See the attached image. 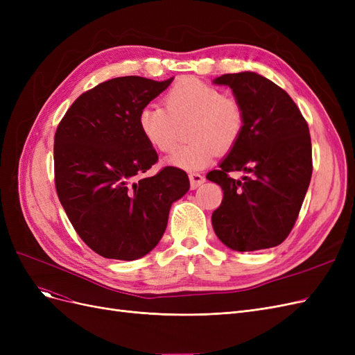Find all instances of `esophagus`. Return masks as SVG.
<instances>
[{"instance_id": "34e87169", "label": "esophagus", "mask_w": 355, "mask_h": 355, "mask_svg": "<svg viewBox=\"0 0 355 355\" xmlns=\"http://www.w3.org/2000/svg\"><path fill=\"white\" fill-rule=\"evenodd\" d=\"M189 182H191V189H196L206 182V178L194 171V173H189Z\"/></svg>"}]
</instances>
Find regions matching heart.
I'll use <instances>...</instances> for the list:
<instances>
[{"mask_svg":"<svg viewBox=\"0 0 355 355\" xmlns=\"http://www.w3.org/2000/svg\"><path fill=\"white\" fill-rule=\"evenodd\" d=\"M164 106L146 105L139 112L137 124L145 141L159 153L173 151L178 144L179 124L191 120L188 137L167 158V163L182 170H200L220 151H230L244 130V110L232 96L198 78H180L164 94Z\"/></svg>","mask_w":355,"mask_h":355,"instance_id":"1","label":"heart"}]
</instances>
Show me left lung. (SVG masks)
<instances>
[{
    "label": "left lung",
    "mask_w": 355,
    "mask_h": 355,
    "mask_svg": "<svg viewBox=\"0 0 355 355\" xmlns=\"http://www.w3.org/2000/svg\"><path fill=\"white\" fill-rule=\"evenodd\" d=\"M228 85L244 110L240 141L207 179L223 198L213 211L218 239L237 252L282 244L295 227L313 175V149L305 118L293 99L256 72L225 73L213 81ZM230 171H247L241 181Z\"/></svg>",
    "instance_id": "1"
}]
</instances>
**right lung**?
<instances>
[{"label":"right lung","instance_id":"obj_1","mask_svg":"<svg viewBox=\"0 0 355 355\" xmlns=\"http://www.w3.org/2000/svg\"><path fill=\"white\" fill-rule=\"evenodd\" d=\"M173 78L118 77L75 101L55 135V184L73 230L93 252L135 261L163 237L171 204L189 189L188 175L164 167L142 178L158 155L137 116Z\"/></svg>","mask_w":355,"mask_h":355}]
</instances>
